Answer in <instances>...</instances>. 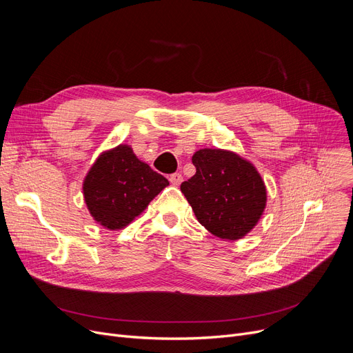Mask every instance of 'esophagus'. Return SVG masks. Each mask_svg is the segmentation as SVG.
I'll return each mask as SVG.
<instances>
[{
  "mask_svg": "<svg viewBox=\"0 0 353 353\" xmlns=\"http://www.w3.org/2000/svg\"><path fill=\"white\" fill-rule=\"evenodd\" d=\"M169 180H170V183L173 184V186H179V184L183 181V176L180 173H174V174H172L169 177Z\"/></svg>",
  "mask_w": 353,
  "mask_h": 353,
  "instance_id": "34e87169",
  "label": "esophagus"
}]
</instances>
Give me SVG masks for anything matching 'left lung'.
<instances>
[{
  "instance_id": "1",
  "label": "left lung",
  "mask_w": 353,
  "mask_h": 353,
  "mask_svg": "<svg viewBox=\"0 0 353 353\" xmlns=\"http://www.w3.org/2000/svg\"><path fill=\"white\" fill-rule=\"evenodd\" d=\"M192 161L196 174L183 181L180 190L199 223L220 239L245 237L266 209L261 173L249 160L223 148H200Z\"/></svg>"
}]
</instances>
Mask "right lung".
<instances>
[{"label": "right lung", "instance_id": "add662e5", "mask_svg": "<svg viewBox=\"0 0 353 353\" xmlns=\"http://www.w3.org/2000/svg\"><path fill=\"white\" fill-rule=\"evenodd\" d=\"M169 180L137 159L128 144L103 152L83 181L87 209L99 225L121 230L140 216Z\"/></svg>", "mask_w": 353, "mask_h": 353}]
</instances>
